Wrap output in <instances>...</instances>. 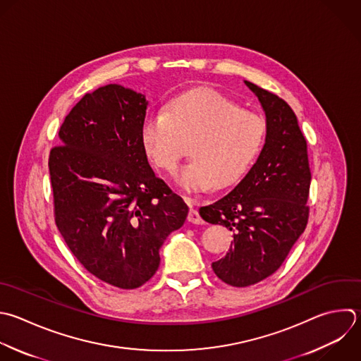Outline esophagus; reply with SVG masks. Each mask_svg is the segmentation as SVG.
<instances>
[{
  "label": "esophagus",
  "instance_id": "esophagus-1",
  "mask_svg": "<svg viewBox=\"0 0 361 361\" xmlns=\"http://www.w3.org/2000/svg\"><path fill=\"white\" fill-rule=\"evenodd\" d=\"M188 220L193 224H203V219L200 216V213L196 209H190L189 214H188Z\"/></svg>",
  "mask_w": 361,
  "mask_h": 361
}]
</instances>
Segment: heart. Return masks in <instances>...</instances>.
I'll use <instances>...</instances> for the list:
<instances>
[{
    "label": "heart",
    "instance_id": "b5f03b06",
    "mask_svg": "<svg viewBox=\"0 0 361 361\" xmlns=\"http://www.w3.org/2000/svg\"><path fill=\"white\" fill-rule=\"evenodd\" d=\"M265 123L214 92H196L151 111L141 126V144L148 158L172 172L190 142L192 159L179 168L176 182L192 192L237 183L258 157Z\"/></svg>",
    "mask_w": 361,
    "mask_h": 361
}]
</instances>
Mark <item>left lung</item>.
Masks as SVG:
<instances>
[{"mask_svg":"<svg viewBox=\"0 0 361 361\" xmlns=\"http://www.w3.org/2000/svg\"><path fill=\"white\" fill-rule=\"evenodd\" d=\"M267 117L261 154L243 180L224 197L200 207L203 220L233 231L228 252L212 264L214 274L237 288L272 275L305 231L310 169L306 140L289 104L247 82Z\"/></svg>","mask_w":361,"mask_h":361,"instance_id":"left-lung-1","label":"left lung"}]
</instances>
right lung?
Listing matches in <instances>:
<instances>
[{"label": "right lung", "mask_w": 361, "mask_h": 361, "mask_svg": "<svg viewBox=\"0 0 361 361\" xmlns=\"http://www.w3.org/2000/svg\"><path fill=\"white\" fill-rule=\"evenodd\" d=\"M148 102L107 85L66 116L49 154L56 226L96 278L135 289L157 272L159 248L189 207L155 176L141 144Z\"/></svg>", "instance_id": "add662e5"}]
</instances>
